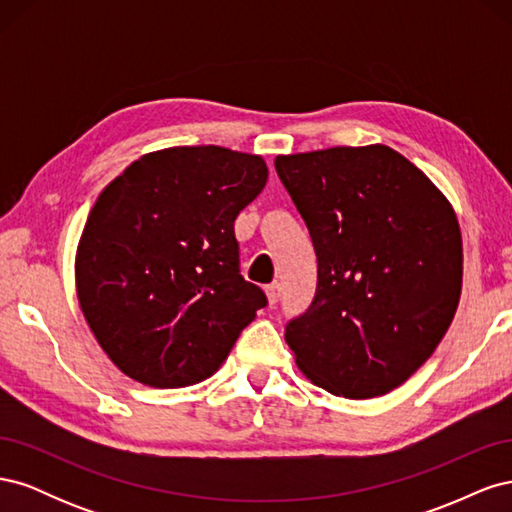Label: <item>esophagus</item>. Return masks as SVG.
Segmentation results:
<instances>
[{"label": "esophagus", "instance_id": "34e87169", "mask_svg": "<svg viewBox=\"0 0 512 512\" xmlns=\"http://www.w3.org/2000/svg\"><path fill=\"white\" fill-rule=\"evenodd\" d=\"M265 294H267V301L273 305L277 299H280V284H269L267 288H265Z\"/></svg>", "mask_w": 512, "mask_h": 512}]
</instances>
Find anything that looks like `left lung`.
I'll return each mask as SVG.
<instances>
[{
  "label": "left lung",
  "mask_w": 512,
  "mask_h": 512,
  "mask_svg": "<svg viewBox=\"0 0 512 512\" xmlns=\"http://www.w3.org/2000/svg\"><path fill=\"white\" fill-rule=\"evenodd\" d=\"M318 256L312 307L286 329L301 374L337 397L391 393L455 318L463 245L453 205L386 145L275 158Z\"/></svg>",
  "instance_id": "obj_1"
}]
</instances>
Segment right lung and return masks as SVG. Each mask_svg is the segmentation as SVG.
<instances>
[{
  "mask_svg": "<svg viewBox=\"0 0 512 512\" xmlns=\"http://www.w3.org/2000/svg\"><path fill=\"white\" fill-rule=\"evenodd\" d=\"M256 153H145L100 192L74 258L76 297L117 369L153 389L213 376L267 303L239 275L235 220L262 192Z\"/></svg>",
  "mask_w": 512,
  "mask_h": 512,
  "instance_id": "add662e5",
  "label": "right lung"
}]
</instances>
